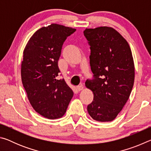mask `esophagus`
<instances>
[{
	"instance_id": "obj_1",
	"label": "esophagus",
	"mask_w": 151,
	"mask_h": 151,
	"mask_svg": "<svg viewBox=\"0 0 151 151\" xmlns=\"http://www.w3.org/2000/svg\"><path fill=\"white\" fill-rule=\"evenodd\" d=\"M83 88H84V87H83V86L82 85H79V86H77V87H76V89H77L78 91H81L82 90H83Z\"/></svg>"
}]
</instances>
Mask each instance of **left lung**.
<instances>
[{
  "mask_svg": "<svg viewBox=\"0 0 151 151\" xmlns=\"http://www.w3.org/2000/svg\"><path fill=\"white\" fill-rule=\"evenodd\" d=\"M90 46L93 78L85 82L94 94L87 106L88 114L100 122L112 121L129 98L134 81V65L129 44L111 27L86 29Z\"/></svg>",
  "mask_w": 151,
  "mask_h": 151,
  "instance_id": "8db88e82",
  "label": "left lung"
}]
</instances>
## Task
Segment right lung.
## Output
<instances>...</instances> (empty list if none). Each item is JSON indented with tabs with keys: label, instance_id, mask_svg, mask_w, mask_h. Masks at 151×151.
<instances>
[{
	"label": "right lung",
	"instance_id": "right-lung-1",
	"mask_svg": "<svg viewBox=\"0 0 151 151\" xmlns=\"http://www.w3.org/2000/svg\"><path fill=\"white\" fill-rule=\"evenodd\" d=\"M75 29L52 24L36 31L25 47L21 78L36 112L48 119L65 114L73 91L64 79L58 80V60L64 42Z\"/></svg>",
	"mask_w": 151,
	"mask_h": 151
}]
</instances>
